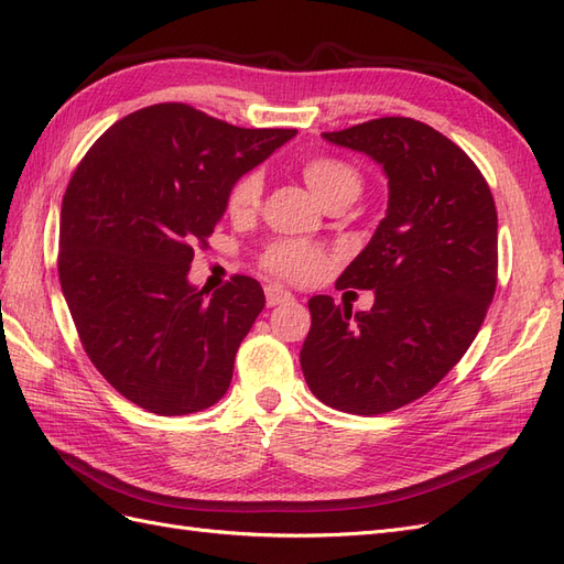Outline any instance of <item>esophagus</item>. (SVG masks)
Segmentation results:
<instances>
[{
    "label": "esophagus",
    "mask_w": 564,
    "mask_h": 564,
    "mask_svg": "<svg viewBox=\"0 0 564 564\" xmlns=\"http://www.w3.org/2000/svg\"><path fill=\"white\" fill-rule=\"evenodd\" d=\"M289 301H294V296L286 292V289H282V286H278V284H268L265 286V303L270 305H282V303H289Z\"/></svg>",
    "instance_id": "esophagus-1"
}]
</instances>
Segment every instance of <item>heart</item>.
Wrapping results in <instances>:
<instances>
[{"instance_id": "1", "label": "heart", "mask_w": 564, "mask_h": 564, "mask_svg": "<svg viewBox=\"0 0 564 564\" xmlns=\"http://www.w3.org/2000/svg\"><path fill=\"white\" fill-rule=\"evenodd\" d=\"M303 181L308 183L313 195L324 202L334 195H357L360 191V174L355 172V166L334 160V158H315L303 164ZM263 195V178L261 174H247L232 185L228 195V212L235 218L251 216L261 204ZM263 265L286 280H308L322 270L324 256L319 249L286 240L278 242L268 249L263 256Z\"/></svg>"}]
</instances>
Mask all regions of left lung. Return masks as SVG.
<instances>
[{
  "mask_svg": "<svg viewBox=\"0 0 564 564\" xmlns=\"http://www.w3.org/2000/svg\"><path fill=\"white\" fill-rule=\"evenodd\" d=\"M324 141L388 178V209L336 286L373 289L371 311L313 296L301 369L313 395L373 416L423 398L464 357L497 289V207L480 169L433 127L381 117Z\"/></svg>",
  "mask_w": 564,
  "mask_h": 564,
  "instance_id": "obj_1",
  "label": "left lung"
}]
</instances>
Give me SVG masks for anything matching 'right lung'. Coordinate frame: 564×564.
I'll list each match as a JSON object with an SVG mask.
<instances>
[{"instance_id": "right-lung-1", "label": "right lung", "mask_w": 564, "mask_h": 564, "mask_svg": "<svg viewBox=\"0 0 564 564\" xmlns=\"http://www.w3.org/2000/svg\"><path fill=\"white\" fill-rule=\"evenodd\" d=\"M294 135L160 104L119 119L79 162L58 278L89 360L133 404L185 416L226 395L263 289L235 275L209 294L187 272L232 185Z\"/></svg>"}]
</instances>
